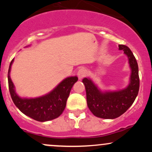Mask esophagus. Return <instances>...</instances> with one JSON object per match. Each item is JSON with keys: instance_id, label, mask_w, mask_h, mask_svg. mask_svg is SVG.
I'll list each match as a JSON object with an SVG mask.
<instances>
[{"instance_id": "1", "label": "esophagus", "mask_w": 152, "mask_h": 152, "mask_svg": "<svg viewBox=\"0 0 152 152\" xmlns=\"http://www.w3.org/2000/svg\"><path fill=\"white\" fill-rule=\"evenodd\" d=\"M86 74H87V71L86 70V69H81L79 71H78V74H77L78 79H81V78L85 77V76H86Z\"/></svg>"}]
</instances>
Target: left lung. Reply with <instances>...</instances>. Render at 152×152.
<instances>
[{"mask_svg":"<svg viewBox=\"0 0 152 152\" xmlns=\"http://www.w3.org/2000/svg\"><path fill=\"white\" fill-rule=\"evenodd\" d=\"M127 56L132 70L129 84L116 91H102L90 78H84L83 83L86 91V101L92 114L102 118L114 119L120 116L132 105L139 89V67L133 53L125 45H118Z\"/></svg>","mask_w":152,"mask_h":152,"instance_id":"left-lung-1","label":"left lung"}]
</instances>
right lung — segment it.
<instances>
[{"label": "right lung", "instance_id": "right-lung-1", "mask_svg": "<svg viewBox=\"0 0 152 152\" xmlns=\"http://www.w3.org/2000/svg\"><path fill=\"white\" fill-rule=\"evenodd\" d=\"M13 60L10 64L8 73V87L13 103L26 116L38 121H47L58 117L65 109L66 102L71 89L76 81L77 76L65 78L50 93L32 99H22L15 93V86L10 76V71Z\"/></svg>", "mask_w": 152, "mask_h": 152}]
</instances>
